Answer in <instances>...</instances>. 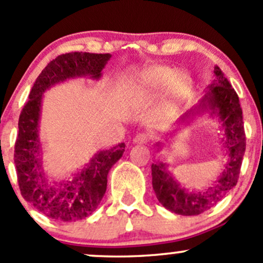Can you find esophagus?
Here are the masks:
<instances>
[{
	"instance_id": "esophagus-1",
	"label": "esophagus",
	"mask_w": 263,
	"mask_h": 263,
	"mask_svg": "<svg viewBox=\"0 0 263 263\" xmlns=\"http://www.w3.org/2000/svg\"><path fill=\"white\" fill-rule=\"evenodd\" d=\"M151 138H152V135L138 134V135L135 136L134 142H135V143H138V144H146L151 141Z\"/></svg>"
}]
</instances>
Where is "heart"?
Returning <instances> with one entry per match:
<instances>
[{"instance_id": "b5f03b06", "label": "heart", "mask_w": 263, "mask_h": 263, "mask_svg": "<svg viewBox=\"0 0 263 263\" xmlns=\"http://www.w3.org/2000/svg\"><path fill=\"white\" fill-rule=\"evenodd\" d=\"M168 84V90L174 98L185 95L192 86V79L185 71H177L167 66H153L147 69L138 78L135 87V96L138 101H147L155 98Z\"/></svg>"}]
</instances>
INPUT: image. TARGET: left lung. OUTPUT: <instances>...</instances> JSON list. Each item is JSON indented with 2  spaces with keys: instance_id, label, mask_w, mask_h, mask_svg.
<instances>
[{
  "instance_id": "left-lung-1",
  "label": "left lung",
  "mask_w": 263,
  "mask_h": 263,
  "mask_svg": "<svg viewBox=\"0 0 263 263\" xmlns=\"http://www.w3.org/2000/svg\"><path fill=\"white\" fill-rule=\"evenodd\" d=\"M216 79L211 83L206 95L200 101L199 110H210L222 123L224 147L228 164L215 184L203 192H189L161 162L152 163V185L157 199L170 211L184 216L199 215L209 210L236 185L241 163L246 148V136L242 121V110L236 91L224 77L219 66L214 68ZM192 112V111H190ZM190 112H188L190 115ZM189 115L185 114V117Z\"/></svg>"
}]
</instances>
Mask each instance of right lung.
Masks as SVG:
<instances>
[{
	"label": "right lung",
	"mask_w": 263,
	"mask_h": 263,
	"mask_svg": "<svg viewBox=\"0 0 263 263\" xmlns=\"http://www.w3.org/2000/svg\"><path fill=\"white\" fill-rule=\"evenodd\" d=\"M110 58L108 53L83 52L57 57L39 74L20 115L18 136L14 143V164L21 194L39 213L55 221H78L96 210L106 192L108 171L122 157L125 143L96 153L89 164L70 180L50 185L42 170L39 155L38 123L42 96L52 85L70 78L99 79Z\"/></svg>",
	"instance_id": "right-lung-1"
}]
</instances>
